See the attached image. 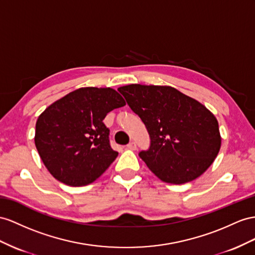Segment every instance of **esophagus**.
Returning a JSON list of instances; mask_svg holds the SVG:
<instances>
[{
  "label": "esophagus",
  "mask_w": 255,
  "mask_h": 255,
  "mask_svg": "<svg viewBox=\"0 0 255 255\" xmlns=\"http://www.w3.org/2000/svg\"><path fill=\"white\" fill-rule=\"evenodd\" d=\"M127 148H128V149H135V148H136L135 142H130L129 144H127Z\"/></svg>",
  "instance_id": "34e87169"
}]
</instances>
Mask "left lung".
Returning a JSON list of instances; mask_svg holds the SVG:
<instances>
[{"label": "left lung", "instance_id": "8db88e82", "mask_svg": "<svg viewBox=\"0 0 255 255\" xmlns=\"http://www.w3.org/2000/svg\"><path fill=\"white\" fill-rule=\"evenodd\" d=\"M147 129L151 145L139 153L156 177L183 184L204 173L221 148L219 123L204 104L171 86L119 88Z\"/></svg>", "mask_w": 255, "mask_h": 255}]
</instances>
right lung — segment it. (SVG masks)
<instances>
[{"instance_id": "obj_1", "label": "right lung", "mask_w": 255, "mask_h": 255, "mask_svg": "<svg viewBox=\"0 0 255 255\" xmlns=\"http://www.w3.org/2000/svg\"><path fill=\"white\" fill-rule=\"evenodd\" d=\"M125 104L113 88L82 87L45 109L36 121L34 142L50 174L70 186L99 178L119 155L103 120Z\"/></svg>"}]
</instances>
